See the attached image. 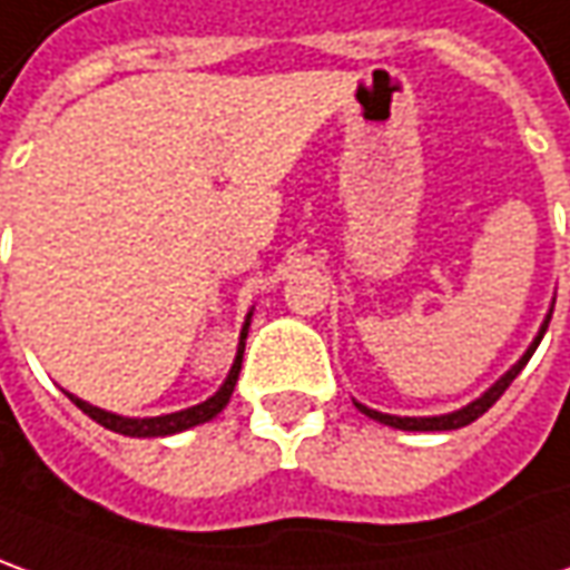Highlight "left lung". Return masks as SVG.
<instances>
[{
  "label": "left lung",
  "mask_w": 570,
  "mask_h": 570,
  "mask_svg": "<svg viewBox=\"0 0 570 570\" xmlns=\"http://www.w3.org/2000/svg\"><path fill=\"white\" fill-rule=\"evenodd\" d=\"M549 317H552V312L543 317V324H540V331H537V336H533V343L528 346V352L514 362L502 377H499L487 393H480L474 402H468V405H462V409H455V412H449V415H428V417H402V415H386V412H377V409H367V405H362V402H355V409L362 412V415L374 417V421H381V424H386V428H396V431H459V428H464V424H471V421H478L493 402H497L505 390H509V383L521 374V367L528 365L530 355L537 352V346H540V340H543L546 327H549Z\"/></svg>",
  "instance_id": "8db88e82"
}]
</instances>
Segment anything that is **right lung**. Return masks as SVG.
Returning <instances> with one entry per match:
<instances>
[{"label": "right lung", "instance_id": "add662e5", "mask_svg": "<svg viewBox=\"0 0 570 570\" xmlns=\"http://www.w3.org/2000/svg\"><path fill=\"white\" fill-rule=\"evenodd\" d=\"M249 321H253V312L246 315L243 321V331H239V343H236V355H234V365L227 371V377L218 386V393L215 396H208L199 405H189V409H180V412H171V415H155V417H124L115 415V412H106V409H99V405H90V402H83V399H77L73 393H68L73 405L83 412V415H90L96 424H102L108 431L124 433V436H171V433L189 431V428H196V424H205V421H212L215 415L224 412V405L230 402V393H234L236 377H239V365H243V350H246V336H249Z\"/></svg>", "mask_w": 570, "mask_h": 570}]
</instances>
